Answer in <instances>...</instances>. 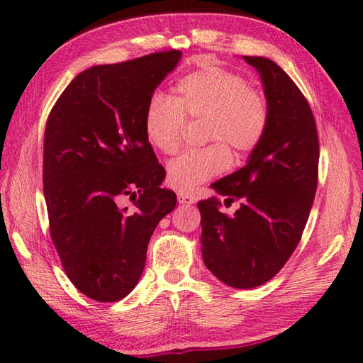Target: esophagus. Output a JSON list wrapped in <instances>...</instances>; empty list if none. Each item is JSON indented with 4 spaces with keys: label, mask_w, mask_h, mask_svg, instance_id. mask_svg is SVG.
Listing matches in <instances>:
<instances>
[{
    "label": "esophagus",
    "mask_w": 363,
    "mask_h": 363,
    "mask_svg": "<svg viewBox=\"0 0 363 363\" xmlns=\"http://www.w3.org/2000/svg\"><path fill=\"white\" fill-rule=\"evenodd\" d=\"M195 201H196V199H195L194 195L182 194V191L177 194V203H179V204H194Z\"/></svg>",
    "instance_id": "obj_1"
}]
</instances>
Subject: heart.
I'll use <instances>...</instances> for the list:
<instances>
[{
  "mask_svg": "<svg viewBox=\"0 0 363 363\" xmlns=\"http://www.w3.org/2000/svg\"><path fill=\"white\" fill-rule=\"evenodd\" d=\"M187 118L203 120V138L212 143L184 151L169 162L167 181L179 191L195 190L226 172L229 148L237 157L256 151L269 126V104L242 74L211 65L177 79L174 96L154 91L143 113L145 135L169 156L181 148Z\"/></svg>",
  "mask_w": 363,
  "mask_h": 363,
  "instance_id": "b5f03b06",
  "label": "heart"
}]
</instances>
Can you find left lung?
<instances>
[{"instance_id":"8db88e82","label":"left lung","mask_w":363,"mask_h":363,"mask_svg":"<svg viewBox=\"0 0 363 363\" xmlns=\"http://www.w3.org/2000/svg\"><path fill=\"white\" fill-rule=\"evenodd\" d=\"M243 59L260 73L269 126L248 164L212 184L227 203H241L236 213L223 214L219 196L201 199L198 209L206 267L230 287L252 289L281 272L303 237L320 142L311 106L290 76L267 57Z\"/></svg>"}]
</instances>
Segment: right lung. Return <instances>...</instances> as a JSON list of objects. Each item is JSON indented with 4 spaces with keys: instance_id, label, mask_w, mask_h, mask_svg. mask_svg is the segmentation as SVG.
I'll return each instance as SVG.
<instances>
[{
    "instance_id": "right-lung-1",
    "label": "right lung",
    "mask_w": 363,
    "mask_h": 363,
    "mask_svg": "<svg viewBox=\"0 0 363 363\" xmlns=\"http://www.w3.org/2000/svg\"><path fill=\"white\" fill-rule=\"evenodd\" d=\"M179 50L96 65L68 84L46 120L43 195L50 233L68 279L113 303L140 279L159 221L176 206L145 135L143 113ZM129 196L134 211L118 201Z\"/></svg>"
}]
</instances>
